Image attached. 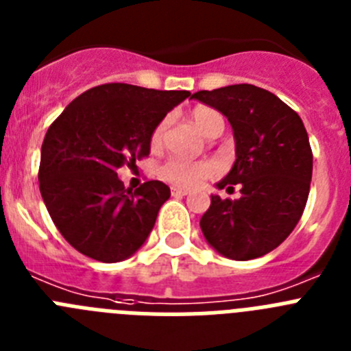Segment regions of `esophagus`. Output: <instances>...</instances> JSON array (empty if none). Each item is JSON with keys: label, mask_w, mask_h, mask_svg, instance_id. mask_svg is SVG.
I'll use <instances>...</instances> for the list:
<instances>
[{"label": "esophagus", "mask_w": 351, "mask_h": 351, "mask_svg": "<svg viewBox=\"0 0 351 351\" xmlns=\"http://www.w3.org/2000/svg\"><path fill=\"white\" fill-rule=\"evenodd\" d=\"M188 193L190 191L184 190V188H172V197H186Z\"/></svg>", "instance_id": "obj_1"}]
</instances>
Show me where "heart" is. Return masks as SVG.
<instances>
[{"label":"heart","mask_w":351,"mask_h":351,"mask_svg":"<svg viewBox=\"0 0 351 351\" xmlns=\"http://www.w3.org/2000/svg\"><path fill=\"white\" fill-rule=\"evenodd\" d=\"M193 121L197 128L206 135L210 137L213 132L219 126H223V116L209 107H197L193 110ZM167 121H161L154 126L153 133H151V145L153 147H160L163 142V135H165ZM216 169L209 161H191V160H181V158H170L165 161L160 169L161 179L172 182L176 186H182V188H193L204 182L206 179L213 178Z\"/></svg>","instance_id":"heart-1"}]
</instances>
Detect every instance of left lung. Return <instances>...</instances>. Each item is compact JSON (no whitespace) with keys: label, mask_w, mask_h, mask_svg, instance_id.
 Listing matches in <instances>:
<instances>
[{"label":"left lung","mask_w":351,"mask_h":351,"mask_svg":"<svg viewBox=\"0 0 351 351\" xmlns=\"http://www.w3.org/2000/svg\"><path fill=\"white\" fill-rule=\"evenodd\" d=\"M191 98L216 108L234 130L235 161L216 188L241 186L237 200L210 195L200 219L204 237L226 258L267 255L291 234L308 202L313 153L302 119L253 84L198 91Z\"/></svg>","instance_id":"left-lung-1"}]
</instances>
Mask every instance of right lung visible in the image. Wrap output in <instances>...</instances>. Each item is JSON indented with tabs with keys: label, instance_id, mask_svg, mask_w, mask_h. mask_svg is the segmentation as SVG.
Wrapping results in <instances>:
<instances>
[{
	"label": "right lung",
	"instance_id": "obj_1",
	"mask_svg": "<svg viewBox=\"0 0 351 351\" xmlns=\"http://www.w3.org/2000/svg\"><path fill=\"white\" fill-rule=\"evenodd\" d=\"M190 95L104 84L77 96L47 130L40 193L58 230L82 255L116 263L147 241L170 188L147 181L126 190L117 169L147 156L154 126Z\"/></svg>",
	"mask_w": 351,
	"mask_h": 351
}]
</instances>
